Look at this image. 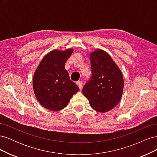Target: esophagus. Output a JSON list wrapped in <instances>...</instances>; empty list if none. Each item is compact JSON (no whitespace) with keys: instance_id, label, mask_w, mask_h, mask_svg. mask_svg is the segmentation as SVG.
<instances>
[{"instance_id":"obj_1","label":"esophagus","mask_w":157,"mask_h":157,"mask_svg":"<svg viewBox=\"0 0 157 157\" xmlns=\"http://www.w3.org/2000/svg\"><path fill=\"white\" fill-rule=\"evenodd\" d=\"M77 84L80 90H82V85H83L82 82L81 81H78V82H77Z\"/></svg>"}]
</instances>
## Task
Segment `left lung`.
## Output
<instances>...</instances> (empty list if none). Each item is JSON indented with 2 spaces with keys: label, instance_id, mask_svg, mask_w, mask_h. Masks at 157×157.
<instances>
[{
  "label": "left lung",
  "instance_id": "1",
  "mask_svg": "<svg viewBox=\"0 0 157 157\" xmlns=\"http://www.w3.org/2000/svg\"><path fill=\"white\" fill-rule=\"evenodd\" d=\"M92 77L82 93L95 111L106 113L121 101L124 79L121 71L106 52L98 49L90 54Z\"/></svg>",
  "mask_w": 157,
  "mask_h": 157
}]
</instances>
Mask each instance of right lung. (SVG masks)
<instances>
[{
    "instance_id": "add662e5",
    "label": "right lung",
    "mask_w": 157,
    "mask_h": 157,
    "mask_svg": "<svg viewBox=\"0 0 157 157\" xmlns=\"http://www.w3.org/2000/svg\"><path fill=\"white\" fill-rule=\"evenodd\" d=\"M73 52L54 50L40 61L34 73L33 88L40 105L52 111H58L68 105L79 88L69 78L65 64Z\"/></svg>"
}]
</instances>
